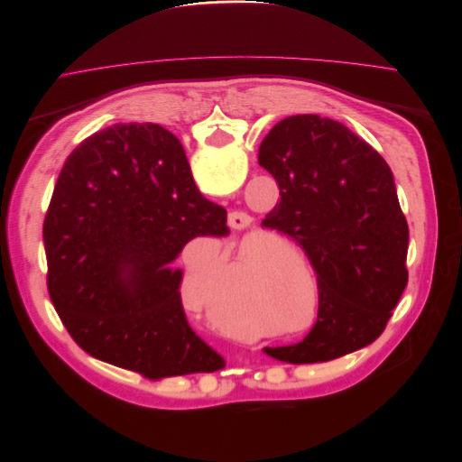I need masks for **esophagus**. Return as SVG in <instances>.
<instances>
[{
	"instance_id": "1",
	"label": "esophagus",
	"mask_w": 462,
	"mask_h": 462,
	"mask_svg": "<svg viewBox=\"0 0 462 462\" xmlns=\"http://www.w3.org/2000/svg\"><path fill=\"white\" fill-rule=\"evenodd\" d=\"M250 223H253V219H250V216H246L243 212H231L229 214V227L235 229V231L248 229Z\"/></svg>"
}]
</instances>
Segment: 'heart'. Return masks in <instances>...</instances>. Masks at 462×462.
<instances>
[{"label": "heart", "mask_w": 462, "mask_h": 462, "mask_svg": "<svg viewBox=\"0 0 462 462\" xmlns=\"http://www.w3.org/2000/svg\"><path fill=\"white\" fill-rule=\"evenodd\" d=\"M289 253L299 263V270L312 282V270L309 260L299 248L289 246ZM279 246L272 235H262L256 241L243 245L222 268L217 254L204 260H192L187 265L185 295L194 310L204 312L209 326L233 339L253 341L262 337H279V326L273 318L292 321L300 304V289L304 282L300 273L285 268L277 272L270 285L268 302L273 318L265 314L263 302L246 285V275L258 268H272L279 263ZM220 272L214 276L217 268Z\"/></svg>", "instance_id": "b5f03b06"}]
</instances>
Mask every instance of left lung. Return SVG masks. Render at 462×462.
I'll list each match as a JSON object with an SVG mask.
<instances>
[{
    "instance_id": "1",
    "label": "left lung",
    "mask_w": 462,
    "mask_h": 462,
    "mask_svg": "<svg viewBox=\"0 0 462 462\" xmlns=\"http://www.w3.org/2000/svg\"><path fill=\"white\" fill-rule=\"evenodd\" d=\"M258 163L282 197L262 227L302 246L319 292L312 331L265 355L314 365L374 343L409 282V226L387 162L343 123L306 114L275 125Z\"/></svg>"
}]
</instances>
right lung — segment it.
Returning a JSON list of instances; mask_svg holds the SVG:
<instances>
[{"instance_id": "right-lung-1", "label": "right lung", "mask_w": 462, "mask_h": 462, "mask_svg": "<svg viewBox=\"0 0 462 462\" xmlns=\"http://www.w3.org/2000/svg\"><path fill=\"white\" fill-rule=\"evenodd\" d=\"M227 233L175 134L153 123L97 131L65 160L44 219L53 309L107 365L150 380L221 370L189 326L171 262L194 236Z\"/></svg>"}]
</instances>
